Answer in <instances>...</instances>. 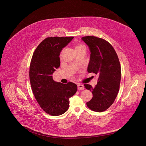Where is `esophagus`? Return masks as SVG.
<instances>
[{"mask_svg":"<svg viewBox=\"0 0 146 146\" xmlns=\"http://www.w3.org/2000/svg\"><path fill=\"white\" fill-rule=\"evenodd\" d=\"M78 90H84V86L83 85L80 84H78Z\"/></svg>","mask_w":146,"mask_h":146,"instance_id":"esophagus-1","label":"esophagus"}]
</instances>
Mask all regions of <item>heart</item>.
Returning a JSON list of instances; mask_svg holds the SVG:
<instances>
[{
    "label": "heart",
    "instance_id": "1",
    "mask_svg": "<svg viewBox=\"0 0 146 146\" xmlns=\"http://www.w3.org/2000/svg\"><path fill=\"white\" fill-rule=\"evenodd\" d=\"M83 45H78L76 46V49H78V48H81V47H83Z\"/></svg>",
    "mask_w": 146,
    "mask_h": 146
}]
</instances>
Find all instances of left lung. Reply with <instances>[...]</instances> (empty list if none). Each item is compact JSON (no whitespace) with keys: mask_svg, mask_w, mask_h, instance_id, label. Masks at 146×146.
Here are the masks:
<instances>
[{"mask_svg":"<svg viewBox=\"0 0 146 146\" xmlns=\"http://www.w3.org/2000/svg\"><path fill=\"white\" fill-rule=\"evenodd\" d=\"M82 40L88 46L91 53L88 72L99 75L94 88L84 84L93 95L86 105L94 111H104L113 104L119 90L121 67L118 55L111 45L103 39L86 36Z\"/></svg>","mask_w":146,"mask_h":146,"instance_id":"8db88e82","label":"left lung"}]
</instances>
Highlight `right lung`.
Returning a JSON list of instances; mask_svg holds the SVG:
<instances>
[{"instance_id": "add662e5", "label": "right lung", "mask_w": 146, "mask_h": 146, "mask_svg": "<svg viewBox=\"0 0 146 146\" xmlns=\"http://www.w3.org/2000/svg\"><path fill=\"white\" fill-rule=\"evenodd\" d=\"M74 38L50 37L38 46L32 58L29 79L35 98L49 115L58 116L69 108L70 98L77 91L76 84H62L53 80L52 74L60 66V54Z\"/></svg>"}]
</instances>
